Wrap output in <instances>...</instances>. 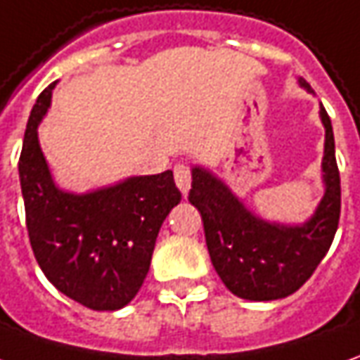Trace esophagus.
I'll list each match as a JSON object with an SVG mask.
<instances>
[{
  "label": "esophagus",
  "mask_w": 360,
  "mask_h": 360,
  "mask_svg": "<svg viewBox=\"0 0 360 360\" xmlns=\"http://www.w3.org/2000/svg\"><path fill=\"white\" fill-rule=\"evenodd\" d=\"M173 175H175V183H177V187L183 195H187L191 189V169L189 165H185V163H179V165H175V169H173Z\"/></svg>",
  "instance_id": "esophagus-1"
}]
</instances>
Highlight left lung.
I'll list each match as a JSON object with an SVG mask.
<instances>
[{
    "label": "left lung",
    "instance_id": "1",
    "mask_svg": "<svg viewBox=\"0 0 360 360\" xmlns=\"http://www.w3.org/2000/svg\"><path fill=\"white\" fill-rule=\"evenodd\" d=\"M300 86L314 94L297 78ZM325 193L315 212L302 224L264 221L242 202L212 171L191 169L189 200L200 212L211 262L234 295L250 302H272L297 292L311 278L333 242L341 214V179L335 161L331 120L323 106Z\"/></svg>",
    "mask_w": 360,
    "mask_h": 360
}]
</instances>
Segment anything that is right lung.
Returning a JSON list of instances; mask_svg holds the SVG:
<instances>
[{
    "label": "right lung",
    "instance_id": "add662e5",
    "mask_svg": "<svg viewBox=\"0 0 360 360\" xmlns=\"http://www.w3.org/2000/svg\"><path fill=\"white\" fill-rule=\"evenodd\" d=\"M55 84L37 98L19 158L29 240L58 292L94 311H116L139 292L161 224L179 205L181 193L173 171L128 177L88 193L60 189L37 134Z\"/></svg>",
    "mask_w": 360,
    "mask_h": 360
}]
</instances>
